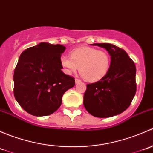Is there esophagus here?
<instances>
[{"label":"esophagus","mask_w":153,"mask_h":153,"mask_svg":"<svg viewBox=\"0 0 153 153\" xmlns=\"http://www.w3.org/2000/svg\"><path fill=\"white\" fill-rule=\"evenodd\" d=\"M75 84H79V83H81V81H80V80H79V79H77V78H76V79H75Z\"/></svg>","instance_id":"obj_1"}]
</instances>
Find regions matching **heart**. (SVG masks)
I'll return each mask as SVG.
<instances>
[{
    "mask_svg": "<svg viewBox=\"0 0 153 153\" xmlns=\"http://www.w3.org/2000/svg\"><path fill=\"white\" fill-rule=\"evenodd\" d=\"M67 55L61 57V64L64 72L71 75L78 70L84 80L96 82L107 73L110 65V58L104 51L91 47H79Z\"/></svg>",
    "mask_w": 153,
    "mask_h": 153,
    "instance_id": "1",
    "label": "heart"
}]
</instances>
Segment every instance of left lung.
I'll list each match as a JSON object with an SVG mask.
<instances>
[{"instance_id": "1", "label": "left lung", "mask_w": 153, "mask_h": 153, "mask_svg": "<svg viewBox=\"0 0 153 153\" xmlns=\"http://www.w3.org/2000/svg\"><path fill=\"white\" fill-rule=\"evenodd\" d=\"M104 48L111 57L107 73L102 79L86 85L84 106L98 118H109L126 110L136 92V68L124 49L111 44H92Z\"/></svg>"}]
</instances>
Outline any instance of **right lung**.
Wrapping results in <instances>:
<instances>
[{
	"label": "right lung",
	"mask_w": 153,
	"mask_h": 153,
	"mask_svg": "<svg viewBox=\"0 0 153 153\" xmlns=\"http://www.w3.org/2000/svg\"><path fill=\"white\" fill-rule=\"evenodd\" d=\"M61 44L41 42L20 55L14 72V95L20 106L35 116H46L57 110L63 95L75 86V78L61 69Z\"/></svg>",
	"instance_id": "obj_1"
}]
</instances>
